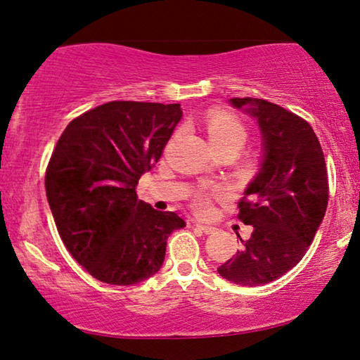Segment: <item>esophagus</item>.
<instances>
[{
  "label": "esophagus",
  "instance_id": "obj_1",
  "mask_svg": "<svg viewBox=\"0 0 360 360\" xmlns=\"http://www.w3.org/2000/svg\"><path fill=\"white\" fill-rule=\"evenodd\" d=\"M195 226L196 229H199L202 231V233H206V235H211V233H214L215 231V229L214 226H211V225H202V224H195Z\"/></svg>",
  "mask_w": 360,
  "mask_h": 360
}]
</instances>
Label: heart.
Here are the masks:
<instances>
[{
	"label": "heart",
	"instance_id": "1",
	"mask_svg": "<svg viewBox=\"0 0 360 360\" xmlns=\"http://www.w3.org/2000/svg\"><path fill=\"white\" fill-rule=\"evenodd\" d=\"M204 127H206L209 140H211L217 151H224V149L238 151L245 145L248 138V129L245 122L238 115L226 112V110L222 109L207 110L206 117H204ZM211 199L212 191L198 190L193 195V209L199 214L209 212L211 211Z\"/></svg>",
	"mask_w": 360,
	"mask_h": 360
}]
</instances>
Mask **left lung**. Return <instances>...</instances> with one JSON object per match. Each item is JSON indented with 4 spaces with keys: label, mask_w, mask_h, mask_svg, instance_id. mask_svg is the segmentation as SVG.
Listing matches in <instances>:
<instances>
[{
    "label": "left lung",
    "mask_w": 360,
    "mask_h": 360,
    "mask_svg": "<svg viewBox=\"0 0 360 360\" xmlns=\"http://www.w3.org/2000/svg\"><path fill=\"white\" fill-rule=\"evenodd\" d=\"M257 119L264 162L238 202V219L252 225L250 240L217 269L231 283L257 286L285 275L301 261L328 204L322 146L307 120L265 99L233 98Z\"/></svg>",
    "instance_id": "obj_1"
}]
</instances>
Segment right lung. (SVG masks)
<instances>
[{
  "label": "right lung",
  "instance_id": "obj_1",
  "mask_svg": "<svg viewBox=\"0 0 360 360\" xmlns=\"http://www.w3.org/2000/svg\"><path fill=\"white\" fill-rule=\"evenodd\" d=\"M181 119L180 104L110 101L65 127L45 188L60 240L96 280L136 285L161 269L167 238L184 229L136 196Z\"/></svg>",
  "mask_w": 360,
  "mask_h": 360
}]
</instances>
